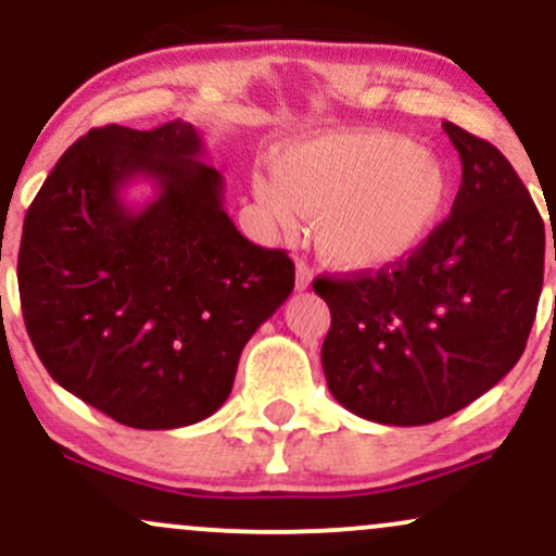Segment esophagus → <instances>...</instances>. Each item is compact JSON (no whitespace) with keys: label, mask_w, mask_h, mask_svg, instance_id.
I'll use <instances>...</instances> for the list:
<instances>
[{"label":"esophagus","mask_w":556,"mask_h":556,"mask_svg":"<svg viewBox=\"0 0 556 556\" xmlns=\"http://www.w3.org/2000/svg\"><path fill=\"white\" fill-rule=\"evenodd\" d=\"M311 282H314V271H311V266L300 258L295 266V290H300V292L308 290Z\"/></svg>","instance_id":"1"}]
</instances>
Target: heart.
Here are the masks:
<instances>
[{
    "mask_svg": "<svg viewBox=\"0 0 556 556\" xmlns=\"http://www.w3.org/2000/svg\"><path fill=\"white\" fill-rule=\"evenodd\" d=\"M450 175L426 146L387 130L305 140L253 177L266 216L295 232L316 219V248L342 271H376L418 251L450 203Z\"/></svg>",
    "mask_w": 556,
    "mask_h": 556,
    "instance_id": "obj_1",
    "label": "heart"
}]
</instances>
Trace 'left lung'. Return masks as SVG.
Returning a JSON list of instances; mask_svg holds the SVG:
<instances>
[{
  "instance_id": "8db88e82",
  "label": "left lung",
  "mask_w": 556,
  "mask_h": 556,
  "mask_svg": "<svg viewBox=\"0 0 556 556\" xmlns=\"http://www.w3.org/2000/svg\"><path fill=\"white\" fill-rule=\"evenodd\" d=\"M442 127L463 162L452 214L397 264L314 282L331 311L329 392L374 424L426 426L489 392L520 361L544 287V219L518 172Z\"/></svg>"
}]
</instances>
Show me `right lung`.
Returning <instances> with one entry per match:
<instances>
[{
	"label": "right lung",
	"mask_w": 556,
	"mask_h": 556,
	"mask_svg": "<svg viewBox=\"0 0 556 556\" xmlns=\"http://www.w3.org/2000/svg\"><path fill=\"white\" fill-rule=\"evenodd\" d=\"M198 130L93 127L25 214L17 287L38 358L60 387L132 429H180L225 405L253 331L290 298L295 264L225 212ZM157 195L136 210L126 185Z\"/></svg>",
	"instance_id": "1"
}]
</instances>
